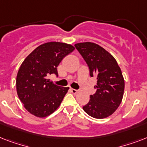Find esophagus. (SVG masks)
<instances>
[{
    "instance_id": "obj_1",
    "label": "esophagus",
    "mask_w": 147,
    "mask_h": 147,
    "mask_svg": "<svg viewBox=\"0 0 147 147\" xmlns=\"http://www.w3.org/2000/svg\"><path fill=\"white\" fill-rule=\"evenodd\" d=\"M71 93H73V94H76L77 92H78V90H76V89H74V88H71Z\"/></svg>"
}]
</instances>
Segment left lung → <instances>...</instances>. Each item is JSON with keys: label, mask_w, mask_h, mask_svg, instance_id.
Returning <instances> with one entry per match:
<instances>
[{"label": "left lung", "mask_w": 147, "mask_h": 147, "mask_svg": "<svg viewBox=\"0 0 147 147\" xmlns=\"http://www.w3.org/2000/svg\"><path fill=\"white\" fill-rule=\"evenodd\" d=\"M75 47L89 68L90 76H95V94L83 110L92 117H109L121 105L124 92V79L116 59L107 50L94 42H80Z\"/></svg>", "instance_id": "obj_1"}]
</instances>
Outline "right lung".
Returning a JSON list of instances; mask_svg holds the SVG:
<instances>
[{
  "instance_id": "right-lung-1",
  "label": "right lung",
  "mask_w": 147,
  "mask_h": 147,
  "mask_svg": "<svg viewBox=\"0 0 147 147\" xmlns=\"http://www.w3.org/2000/svg\"><path fill=\"white\" fill-rule=\"evenodd\" d=\"M75 47L59 42H49L36 47L24 59L17 72V95L31 114L45 117L53 114L62 103L69 87L50 82L52 74L58 76L57 67Z\"/></svg>"
}]
</instances>
